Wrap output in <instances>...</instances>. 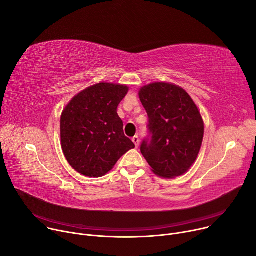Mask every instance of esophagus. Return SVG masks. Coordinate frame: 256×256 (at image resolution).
Returning a JSON list of instances; mask_svg holds the SVG:
<instances>
[{"instance_id":"obj_1","label":"esophagus","mask_w":256,"mask_h":256,"mask_svg":"<svg viewBox=\"0 0 256 256\" xmlns=\"http://www.w3.org/2000/svg\"><path fill=\"white\" fill-rule=\"evenodd\" d=\"M132 140L134 142V146L138 148V144H140V138H138V136H134L132 138Z\"/></svg>"}]
</instances>
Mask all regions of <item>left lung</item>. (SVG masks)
<instances>
[{
	"label": "left lung",
	"mask_w": 256,
	"mask_h": 256,
	"mask_svg": "<svg viewBox=\"0 0 256 256\" xmlns=\"http://www.w3.org/2000/svg\"><path fill=\"white\" fill-rule=\"evenodd\" d=\"M138 96L149 118L148 136L140 152L153 172L172 178L186 173L196 160L204 138V122L196 105L182 88L153 83Z\"/></svg>",
	"instance_id": "8db88e82"
}]
</instances>
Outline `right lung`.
Returning a JSON list of instances; mask_svg holds the SVG:
<instances>
[{"label":"right lung","mask_w":256,"mask_h":256,"mask_svg":"<svg viewBox=\"0 0 256 256\" xmlns=\"http://www.w3.org/2000/svg\"><path fill=\"white\" fill-rule=\"evenodd\" d=\"M128 91L124 85L99 83L80 92L66 106L60 118L62 148L77 172L103 176L134 148L124 136L116 110Z\"/></svg>","instance_id":"obj_1"}]
</instances>
